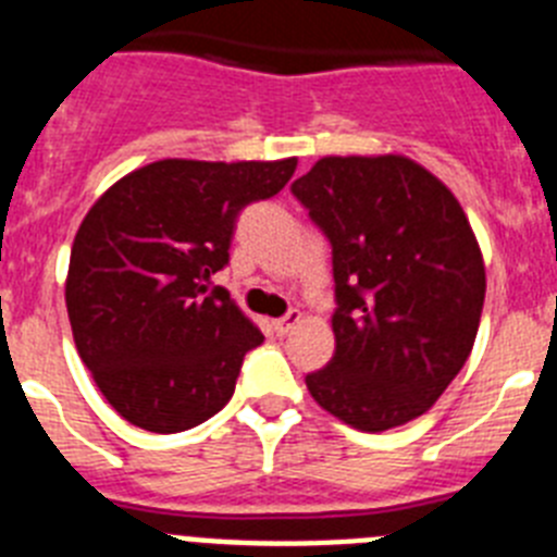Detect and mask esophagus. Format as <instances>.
Instances as JSON below:
<instances>
[{
  "label": "esophagus",
  "mask_w": 557,
  "mask_h": 557,
  "mask_svg": "<svg viewBox=\"0 0 557 557\" xmlns=\"http://www.w3.org/2000/svg\"><path fill=\"white\" fill-rule=\"evenodd\" d=\"M299 322H302V313L288 311L283 319H274L272 327H274V333H277V336H288V333H292L294 327L299 325Z\"/></svg>",
  "instance_id": "1"
}]
</instances>
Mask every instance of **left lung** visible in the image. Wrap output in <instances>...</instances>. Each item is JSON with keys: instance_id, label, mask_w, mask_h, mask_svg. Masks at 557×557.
<instances>
[{"instance_id": "obj_1", "label": "left lung", "mask_w": 557, "mask_h": 557, "mask_svg": "<svg viewBox=\"0 0 557 557\" xmlns=\"http://www.w3.org/2000/svg\"><path fill=\"white\" fill-rule=\"evenodd\" d=\"M333 249L336 352L311 398L359 432L420 418L471 356L485 263L454 193L400 153L322 157L292 185Z\"/></svg>"}]
</instances>
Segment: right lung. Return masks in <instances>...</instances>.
<instances>
[{
	"instance_id": "right-lung-1",
	"label": "right lung",
	"mask_w": 557,
	"mask_h": 557,
	"mask_svg": "<svg viewBox=\"0 0 557 557\" xmlns=\"http://www.w3.org/2000/svg\"><path fill=\"white\" fill-rule=\"evenodd\" d=\"M297 171L159 159L109 187L77 230L66 313L77 356L117 414L173 434L221 412L263 333L207 280L230 263L238 212Z\"/></svg>"
}]
</instances>
